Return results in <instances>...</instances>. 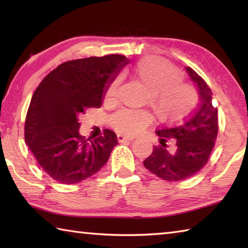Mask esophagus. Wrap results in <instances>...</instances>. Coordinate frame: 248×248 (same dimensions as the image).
Listing matches in <instances>:
<instances>
[{
  "instance_id": "34e87169",
  "label": "esophagus",
  "mask_w": 248,
  "mask_h": 248,
  "mask_svg": "<svg viewBox=\"0 0 248 248\" xmlns=\"http://www.w3.org/2000/svg\"><path fill=\"white\" fill-rule=\"evenodd\" d=\"M117 139H118L119 142H124V141H133L134 137L131 136H124V134H117Z\"/></svg>"
}]
</instances>
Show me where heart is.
<instances>
[{"mask_svg": "<svg viewBox=\"0 0 248 248\" xmlns=\"http://www.w3.org/2000/svg\"><path fill=\"white\" fill-rule=\"evenodd\" d=\"M139 84L150 92V103L156 118L162 121H179L194 107L196 95L187 84L180 83V74L158 59L148 58L133 69ZM119 81L112 82L105 93V99L116 97ZM150 117L142 111L121 110L111 117L110 124L117 131L133 134L149 123Z\"/></svg>", "mask_w": 248, "mask_h": 248, "instance_id": "b5f03b06", "label": "heart"}]
</instances>
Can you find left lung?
<instances>
[{
  "label": "left lung",
  "instance_id": "left-lung-1",
  "mask_svg": "<svg viewBox=\"0 0 248 248\" xmlns=\"http://www.w3.org/2000/svg\"><path fill=\"white\" fill-rule=\"evenodd\" d=\"M199 94L196 110L183 123L156 130L159 144L144 159L151 173L167 182L189 178L207 164L217 136V109L212 106V92L203 78L186 66Z\"/></svg>",
  "mask_w": 248,
  "mask_h": 248
}]
</instances>
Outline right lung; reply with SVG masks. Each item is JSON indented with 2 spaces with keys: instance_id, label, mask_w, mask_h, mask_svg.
I'll list each match as a JSON object with an SVG mask.
<instances>
[{
  "instance_id": "right-lung-1",
  "label": "right lung",
  "mask_w": 248,
  "mask_h": 248,
  "mask_svg": "<svg viewBox=\"0 0 248 248\" xmlns=\"http://www.w3.org/2000/svg\"><path fill=\"white\" fill-rule=\"evenodd\" d=\"M129 60L121 54L64 62L33 93L25 121V141L38 164L61 184H77L106 164L118 144L114 131L89 141L79 134V116L99 108L109 84Z\"/></svg>"
}]
</instances>
